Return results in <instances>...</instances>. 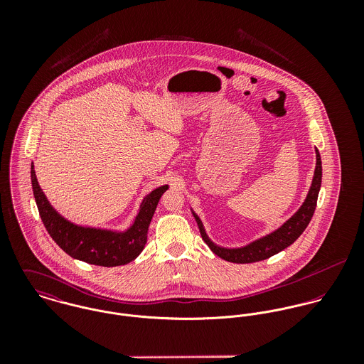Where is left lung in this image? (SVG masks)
<instances>
[{"label": "left lung", "instance_id": "8db88e82", "mask_svg": "<svg viewBox=\"0 0 364 364\" xmlns=\"http://www.w3.org/2000/svg\"><path fill=\"white\" fill-rule=\"evenodd\" d=\"M315 158H316V164H315V171H314V176H312L311 186H310V191H309L307 198L303 202V205L277 230L247 244L245 247L224 248V247L215 245L208 238V234L205 231V227L202 224V220L192 210V214L199 225L200 235H202L203 241L208 244V248L221 259L228 260L232 263H252V262L267 259V258L279 254L284 248L290 247L307 228V225L311 221L315 208H316V199H318V193L321 189V179H322L321 156L316 149H315Z\"/></svg>", "mask_w": 364, "mask_h": 364}]
</instances>
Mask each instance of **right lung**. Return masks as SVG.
Segmentation results:
<instances>
[{
    "mask_svg": "<svg viewBox=\"0 0 364 364\" xmlns=\"http://www.w3.org/2000/svg\"><path fill=\"white\" fill-rule=\"evenodd\" d=\"M31 179L41 218L54 242L74 259L106 267L126 264L141 254L156 205L168 189V185H164L150 192L143 199L133 224L126 231H112L81 227L61 217L42 192L33 162L31 165Z\"/></svg>",
    "mask_w": 364,
    "mask_h": 364,
    "instance_id": "obj_1",
    "label": "right lung"
}]
</instances>
